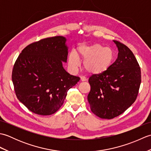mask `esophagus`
<instances>
[{
  "mask_svg": "<svg viewBox=\"0 0 151 151\" xmlns=\"http://www.w3.org/2000/svg\"><path fill=\"white\" fill-rule=\"evenodd\" d=\"M81 82H85V81H86V79L84 77H81Z\"/></svg>",
  "mask_w": 151,
  "mask_h": 151,
  "instance_id": "obj_1",
  "label": "esophagus"
}]
</instances>
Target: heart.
<instances>
[{"instance_id": "obj_1", "label": "heart", "mask_w": 151, "mask_h": 151, "mask_svg": "<svg viewBox=\"0 0 151 151\" xmlns=\"http://www.w3.org/2000/svg\"><path fill=\"white\" fill-rule=\"evenodd\" d=\"M79 60L84 61L83 67L91 75H100L110 68L114 60V53L110 48H105L99 43L82 44L76 53L70 52L69 64L75 68L79 65Z\"/></svg>"}]
</instances>
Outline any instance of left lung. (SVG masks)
Instances as JSON below:
<instances>
[{
    "instance_id": "obj_1",
    "label": "left lung",
    "mask_w": 151,
    "mask_h": 151,
    "mask_svg": "<svg viewBox=\"0 0 151 151\" xmlns=\"http://www.w3.org/2000/svg\"><path fill=\"white\" fill-rule=\"evenodd\" d=\"M113 41L117 58L106 72L89 78L88 95L93 113L108 119L123 114L135 102L141 84L140 67L134 54L126 45Z\"/></svg>"
}]
</instances>
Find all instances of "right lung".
<instances>
[{
  "instance_id": "add662e5",
  "label": "right lung",
  "mask_w": 151,
  "mask_h": 151,
  "mask_svg": "<svg viewBox=\"0 0 151 151\" xmlns=\"http://www.w3.org/2000/svg\"><path fill=\"white\" fill-rule=\"evenodd\" d=\"M63 36L45 38L22 50L14 64L12 82L19 101L33 113L53 114L70 88L80 81L63 67L69 47Z\"/></svg>"
}]
</instances>
